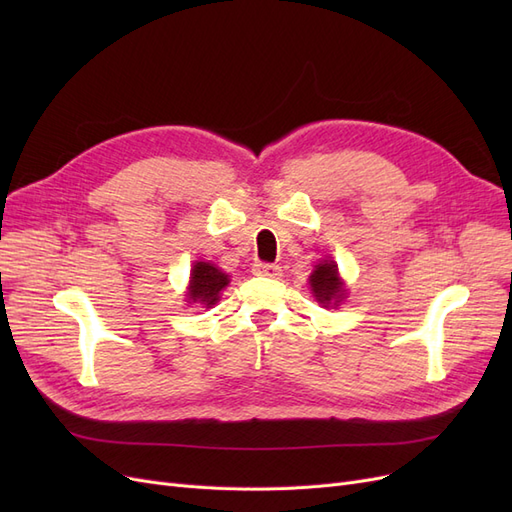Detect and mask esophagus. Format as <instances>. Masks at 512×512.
Here are the masks:
<instances>
[{"mask_svg":"<svg viewBox=\"0 0 512 512\" xmlns=\"http://www.w3.org/2000/svg\"><path fill=\"white\" fill-rule=\"evenodd\" d=\"M254 273L262 275V277H273V280H277V277L282 275V267L273 265V262H256Z\"/></svg>","mask_w":512,"mask_h":512,"instance_id":"esophagus-1","label":"esophagus"}]
</instances>
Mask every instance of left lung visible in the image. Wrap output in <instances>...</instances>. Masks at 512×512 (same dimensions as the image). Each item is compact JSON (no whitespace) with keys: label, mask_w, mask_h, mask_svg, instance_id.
Masks as SVG:
<instances>
[{"label":"left lung","mask_w":512,"mask_h":512,"mask_svg":"<svg viewBox=\"0 0 512 512\" xmlns=\"http://www.w3.org/2000/svg\"><path fill=\"white\" fill-rule=\"evenodd\" d=\"M309 286H312L316 301L322 303L324 307H337L346 294L344 282L342 277H339L337 265L333 260L318 262L314 273L309 275Z\"/></svg>","instance_id":"obj_1"}]
</instances>
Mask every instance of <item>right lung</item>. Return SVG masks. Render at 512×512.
<instances>
[{
	"mask_svg": "<svg viewBox=\"0 0 512 512\" xmlns=\"http://www.w3.org/2000/svg\"><path fill=\"white\" fill-rule=\"evenodd\" d=\"M228 275L211 262H194L188 286V301L213 307L220 301V292L228 286Z\"/></svg>",
	"mask_w": 512,
	"mask_h": 512,
	"instance_id": "add662e5",
	"label": "right lung"
}]
</instances>
